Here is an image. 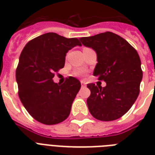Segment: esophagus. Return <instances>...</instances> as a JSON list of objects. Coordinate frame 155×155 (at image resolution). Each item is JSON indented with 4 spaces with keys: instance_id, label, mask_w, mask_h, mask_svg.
Here are the masks:
<instances>
[{
    "instance_id": "esophagus-1",
    "label": "esophagus",
    "mask_w": 155,
    "mask_h": 155,
    "mask_svg": "<svg viewBox=\"0 0 155 155\" xmlns=\"http://www.w3.org/2000/svg\"><path fill=\"white\" fill-rule=\"evenodd\" d=\"M80 83H81V86H82V87H85V86H86V83H85L84 81L81 80V81H80Z\"/></svg>"
}]
</instances>
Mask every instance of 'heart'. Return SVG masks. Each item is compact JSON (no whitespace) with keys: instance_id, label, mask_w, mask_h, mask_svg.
I'll return each mask as SVG.
<instances>
[{"instance_id":"1","label":"heart","mask_w":155,"mask_h":155,"mask_svg":"<svg viewBox=\"0 0 155 155\" xmlns=\"http://www.w3.org/2000/svg\"><path fill=\"white\" fill-rule=\"evenodd\" d=\"M76 75H79V76H83V75H84V72L82 71H77V72L75 73Z\"/></svg>"}]
</instances>
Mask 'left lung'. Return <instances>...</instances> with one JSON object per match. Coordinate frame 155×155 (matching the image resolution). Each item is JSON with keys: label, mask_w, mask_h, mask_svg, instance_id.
<instances>
[{"label": "left lung", "mask_w": 155, "mask_h": 155, "mask_svg": "<svg viewBox=\"0 0 155 155\" xmlns=\"http://www.w3.org/2000/svg\"><path fill=\"white\" fill-rule=\"evenodd\" d=\"M80 40L96 51L97 63L93 75L106 82L103 87L87 84L91 91L87 100L88 110L97 120H117L130 110L139 95L142 80L139 55L126 40L112 32Z\"/></svg>", "instance_id": "8db88e82"}]
</instances>
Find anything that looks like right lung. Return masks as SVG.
Here are the masks:
<instances>
[{"instance_id":"add662e5","label":"right lung","mask_w":155,"mask_h":155,"mask_svg":"<svg viewBox=\"0 0 155 155\" xmlns=\"http://www.w3.org/2000/svg\"><path fill=\"white\" fill-rule=\"evenodd\" d=\"M81 46L75 38H67L47 33L30 41L19 57L16 70L18 95L23 106L35 120L55 125L70 114L81 84L70 76L65 83H54V72L63 68L68 51Z\"/></svg>"}]
</instances>
